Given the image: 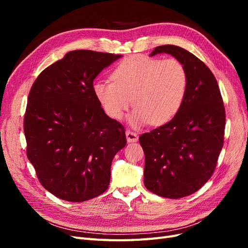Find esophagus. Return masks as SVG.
Listing matches in <instances>:
<instances>
[{
  "label": "esophagus",
  "mask_w": 248,
  "mask_h": 248,
  "mask_svg": "<svg viewBox=\"0 0 248 248\" xmlns=\"http://www.w3.org/2000/svg\"><path fill=\"white\" fill-rule=\"evenodd\" d=\"M126 139L128 142H136L139 140L138 134L133 131L130 130H126Z\"/></svg>",
  "instance_id": "esophagus-1"
}]
</instances>
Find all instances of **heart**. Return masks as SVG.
Segmentation results:
<instances>
[{
    "label": "heart",
    "mask_w": 248,
    "mask_h": 248,
    "mask_svg": "<svg viewBox=\"0 0 248 248\" xmlns=\"http://www.w3.org/2000/svg\"><path fill=\"white\" fill-rule=\"evenodd\" d=\"M108 80H97L93 92L107 114L119 120L132 106L133 126H158L174 118L185 99L188 77L177 59L132 56L120 62ZM133 101H131V99Z\"/></svg>",
    "instance_id": "b5f03b06"
}]
</instances>
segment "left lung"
<instances>
[{"instance_id": "8db88e82", "label": "left lung", "mask_w": 248, "mask_h": 248, "mask_svg": "<svg viewBox=\"0 0 248 248\" xmlns=\"http://www.w3.org/2000/svg\"><path fill=\"white\" fill-rule=\"evenodd\" d=\"M157 54H169L184 65L188 87L178 114L140 137L144 183L157 196L180 199L211 178L223 146L226 111L215 77L199 58L169 44L155 47L150 56Z\"/></svg>"}]
</instances>
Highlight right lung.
Wrapping results in <instances>:
<instances>
[{"label": "right lung", "mask_w": 248, "mask_h": 248, "mask_svg": "<svg viewBox=\"0 0 248 248\" xmlns=\"http://www.w3.org/2000/svg\"><path fill=\"white\" fill-rule=\"evenodd\" d=\"M121 57L69 51L39 74L29 93L27 155L42 186L59 199L85 202L109 185L111 161L126 145L125 129L104 112L93 81Z\"/></svg>", "instance_id": "add662e5"}]
</instances>
